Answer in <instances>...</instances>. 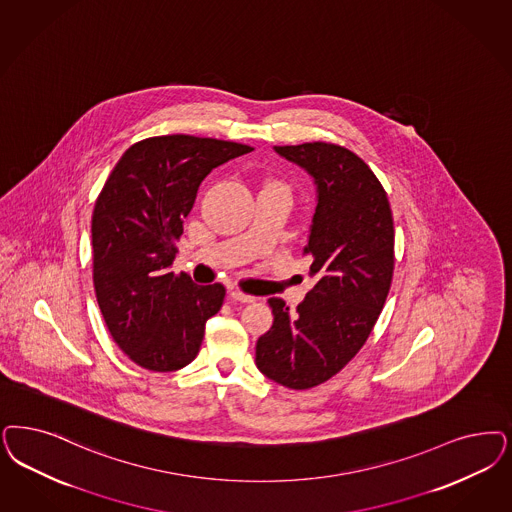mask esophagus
<instances>
[{"mask_svg":"<svg viewBox=\"0 0 512 512\" xmlns=\"http://www.w3.org/2000/svg\"><path fill=\"white\" fill-rule=\"evenodd\" d=\"M230 299L247 304V302H253L255 297H253V295H247V293H242V291H238V289H234V291H230Z\"/></svg>","mask_w":512,"mask_h":512,"instance_id":"esophagus-1","label":"esophagus"}]
</instances>
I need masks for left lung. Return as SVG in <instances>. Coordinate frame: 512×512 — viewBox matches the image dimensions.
Listing matches in <instances>:
<instances>
[{
  "mask_svg": "<svg viewBox=\"0 0 512 512\" xmlns=\"http://www.w3.org/2000/svg\"><path fill=\"white\" fill-rule=\"evenodd\" d=\"M274 151L316 185L304 246L316 283L295 312L268 299L274 323L257 340L255 363L285 388L308 389L342 371L371 335L393 278L395 230L384 187L352 151L323 141Z\"/></svg>",
  "mask_w": 512,
  "mask_h": 512,
  "instance_id": "obj_1",
  "label": "left lung"
}]
</instances>
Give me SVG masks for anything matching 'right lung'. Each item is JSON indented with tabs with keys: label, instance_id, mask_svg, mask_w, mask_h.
<instances>
[{
	"label": "right lung",
	"instance_id": "add662e5",
	"mask_svg": "<svg viewBox=\"0 0 512 512\" xmlns=\"http://www.w3.org/2000/svg\"><path fill=\"white\" fill-rule=\"evenodd\" d=\"M251 147L185 134L138 141L107 177L92 213L94 289L107 329L136 365L172 372L200 350L221 283L174 276L176 242L200 183Z\"/></svg>",
	"mask_w": 512,
	"mask_h": 512
}]
</instances>
